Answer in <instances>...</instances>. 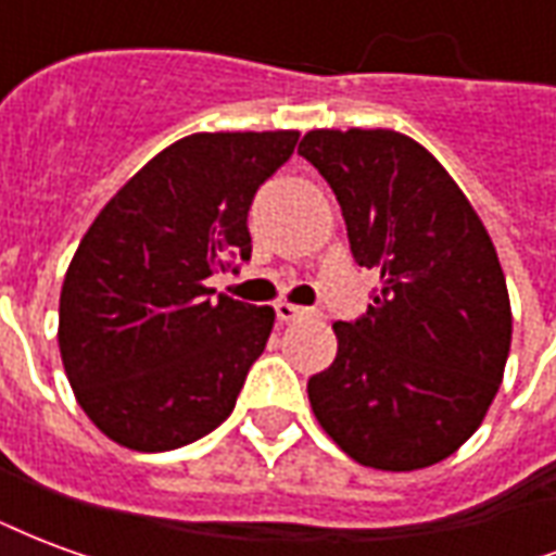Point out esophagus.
<instances>
[{
	"label": "esophagus",
	"mask_w": 556,
	"mask_h": 556,
	"mask_svg": "<svg viewBox=\"0 0 556 556\" xmlns=\"http://www.w3.org/2000/svg\"><path fill=\"white\" fill-rule=\"evenodd\" d=\"M274 309H277L279 321H294V318L306 315V309H303V306H294V303H289V301H279Z\"/></svg>",
	"instance_id": "1"
}]
</instances>
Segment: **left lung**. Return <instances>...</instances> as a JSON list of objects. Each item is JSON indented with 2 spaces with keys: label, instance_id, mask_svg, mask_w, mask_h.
Instances as JSON below:
<instances>
[{
  "label": "left lung",
  "instance_id": "obj_1",
  "mask_svg": "<svg viewBox=\"0 0 556 556\" xmlns=\"http://www.w3.org/2000/svg\"><path fill=\"white\" fill-rule=\"evenodd\" d=\"M354 262L381 274L366 315L337 321L309 378L315 419L375 470L443 462L479 429L513 342L506 277L482 219L426 148L396 130H309Z\"/></svg>",
  "mask_w": 556,
  "mask_h": 556
}]
</instances>
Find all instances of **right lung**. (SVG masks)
<instances>
[{
    "label": "right lung",
    "instance_id": "obj_1",
    "mask_svg": "<svg viewBox=\"0 0 556 556\" xmlns=\"http://www.w3.org/2000/svg\"><path fill=\"white\" fill-rule=\"evenodd\" d=\"M298 130L193 134L103 205L71 258L59 351L79 408L137 453H166L229 417L265 351L274 309L211 298L205 279L253 253L255 190Z\"/></svg>",
    "mask_w": 556,
    "mask_h": 556
}]
</instances>
